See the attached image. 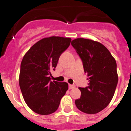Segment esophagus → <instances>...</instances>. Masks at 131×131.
Returning a JSON list of instances; mask_svg holds the SVG:
<instances>
[{"mask_svg": "<svg viewBox=\"0 0 131 131\" xmlns=\"http://www.w3.org/2000/svg\"><path fill=\"white\" fill-rule=\"evenodd\" d=\"M75 88L74 85H72V84H69V89L70 90H72V89H73Z\"/></svg>", "mask_w": 131, "mask_h": 131, "instance_id": "1", "label": "esophagus"}]
</instances>
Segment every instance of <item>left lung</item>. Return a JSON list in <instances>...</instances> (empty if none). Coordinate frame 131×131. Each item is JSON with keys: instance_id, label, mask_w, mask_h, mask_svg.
Masks as SVG:
<instances>
[{"instance_id": "8db88e82", "label": "left lung", "mask_w": 131, "mask_h": 131, "mask_svg": "<svg viewBox=\"0 0 131 131\" xmlns=\"http://www.w3.org/2000/svg\"><path fill=\"white\" fill-rule=\"evenodd\" d=\"M71 44L89 77L88 86L79 88L81 96L75 103L82 112L96 114L106 108L114 96L118 80L116 61L108 49L98 41L77 38Z\"/></svg>"}]
</instances>
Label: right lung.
<instances>
[{"label": "right lung", "mask_w": 131, "mask_h": 131, "mask_svg": "<svg viewBox=\"0 0 131 131\" xmlns=\"http://www.w3.org/2000/svg\"><path fill=\"white\" fill-rule=\"evenodd\" d=\"M71 40L60 36L44 38L34 44L23 58L19 84L25 103L36 113L47 115L55 112L68 90V83L51 81L50 75Z\"/></svg>", "instance_id": "1"}]
</instances>
